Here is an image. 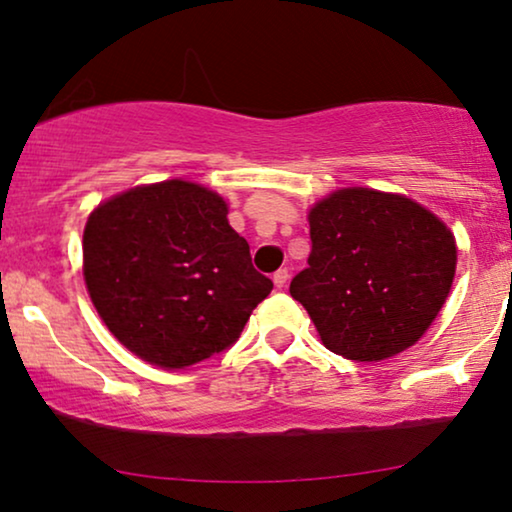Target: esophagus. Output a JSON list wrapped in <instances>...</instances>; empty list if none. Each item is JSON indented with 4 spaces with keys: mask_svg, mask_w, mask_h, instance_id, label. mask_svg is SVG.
Instances as JSON below:
<instances>
[{
    "mask_svg": "<svg viewBox=\"0 0 512 512\" xmlns=\"http://www.w3.org/2000/svg\"><path fill=\"white\" fill-rule=\"evenodd\" d=\"M272 282H275L277 289H284L286 282H289V270L286 268H279L275 275H272Z\"/></svg>",
    "mask_w": 512,
    "mask_h": 512,
    "instance_id": "obj_1",
    "label": "esophagus"
}]
</instances>
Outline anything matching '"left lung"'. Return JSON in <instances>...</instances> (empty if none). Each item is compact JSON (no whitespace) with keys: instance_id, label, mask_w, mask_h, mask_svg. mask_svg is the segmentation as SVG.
<instances>
[{"instance_id":"1","label":"left lung","mask_w":512,"mask_h":512,"mask_svg":"<svg viewBox=\"0 0 512 512\" xmlns=\"http://www.w3.org/2000/svg\"><path fill=\"white\" fill-rule=\"evenodd\" d=\"M310 240L289 291L345 359L382 361L415 345L450 293L454 235L405 195L342 188L312 207Z\"/></svg>"}]
</instances>
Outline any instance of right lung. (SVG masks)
Segmentation results:
<instances>
[{
    "label": "right lung",
    "mask_w": 512,
    "mask_h": 512,
    "mask_svg": "<svg viewBox=\"0 0 512 512\" xmlns=\"http://www.w3.org/2000/svg\"><path fill=\"white\" fill-rule=\"evenodd\" d=\"M83 275L109 331L163 368L228 349L272 291L230 228L226 202L181 179L97 207L83 230Z\"/></svg>",
    "instance_id": "right-lung-1"
}]
</instances>
